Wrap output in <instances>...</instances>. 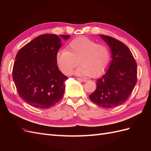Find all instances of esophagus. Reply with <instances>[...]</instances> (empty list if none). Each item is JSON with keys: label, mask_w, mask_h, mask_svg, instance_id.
<instances>
[{"label": "esophagus", "mask_w": 151, "mask_h": 151, "mask_svg": "<svg viewBox=\"0 0 151 151\" xmlns=\"http://www.w3.org/2000/svg\"><path fill=\"white\" fill-rule=\"evenodd\" d=\"M77 80H79V81H82V82H86L87 81V80L86 79H81V78H77Z\"/></svg>", "instance_id": "34e87169"}]
</instances>
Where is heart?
I'll return each instance as SVG.
<instances>
[{"mask_svg": "<svg viewBox=\"0 0 151 151\" xmlns=\"http://www.w3.org/2000/svg\"><path fill=\"white\" fill-rule=\"evenodd\" d=\"M111 58L110 51L103 44H96L86 37L75 38L68 43L66 50H59L55 60L64 74H70L77 63L80 66L74 72L79 76L97 77L106 71Z\"/></svg>", "mask_w": 151, "mask_h": 151, "instance_id": "1", "label": "heart"}]
</instances>
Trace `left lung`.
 I'll use <instances>...</instances> for the list:
<instances>
[{
	"label": "left lung",
	"instance_id": "left-lung-1",
	"mask_svg": "<svg viewBox=\"0 0 151 151\" xmlns=\"http://www.w3.org/2000/svg\"><path fill=\"white\" fill-rule=\"evenodd\" d=\"M110 48V65L96 81V89L89 96L95 104L112 108L124 103L129 99L137 83V63L129 48L111 36L99 35Z\"/></svg>",
	"mask_w": 151,
	"mask_h": 151
}]
</instances>
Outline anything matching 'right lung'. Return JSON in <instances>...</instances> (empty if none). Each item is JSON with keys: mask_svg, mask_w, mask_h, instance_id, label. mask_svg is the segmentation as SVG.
<instances>
[{"mask_svg": "<svg viewBox=\"0 0 151 151\" xmlns=\"http://www.w3.org/2000/svg\"><path fill=\"white\" fill-rule=\"evenodd\" d=\"M69 37L42 35L17 52L12 78L19 96L30 106L48 108L62 98L68 77L59 70L55 55L62 46L60 38Z\"/></svg>", "mask_w": 151, "mask_h": 151, "instance_id": "obj_1", "label": "right lung"}]
</instances>
